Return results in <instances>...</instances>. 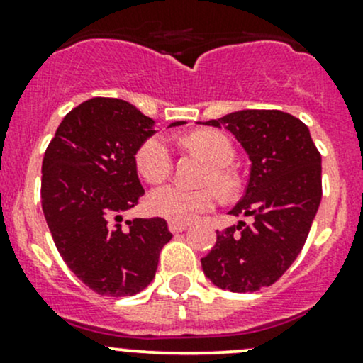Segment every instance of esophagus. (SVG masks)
I'll list each match as a JSON object with an SVG mask.
<instances>
[{
    "instance_id": "obj_1",
    "label": "esophagus",
    "mask_w": 363,
    "mask_h": 363,
    "mask_svg": "<svg viewBox=\"0 0 363 363\" xmlns=\"http://www.w3.org/2000/svg\"><path fill=\"white\" fill-rule=\"evenodd\" d=\"M169 230L172 233H182L188 230V224L184 223H169Z\"/></svg>"
}]
</instances>
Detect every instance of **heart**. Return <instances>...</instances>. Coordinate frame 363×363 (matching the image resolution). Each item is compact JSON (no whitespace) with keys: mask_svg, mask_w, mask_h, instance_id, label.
<instances>
[{"mask_svg":"<svg viewBox=\"0 0 363 363\" xmlns=\"http://www.w3.org/2000/svg\"><path fill=\"white\" fill-rule=\"evenodd\" d=\"M186 144L211 162L212 170H208L205 184H213L226 196L236 191L238 182L230 169L235 160V147L224 133L216 130L194 132L186 137ZM135 160L140 174L151 182L163 181L174 169L172 147L162 135H152L144 140ZM147 203L151 212L172 223H191L198 216L216 207L217 191L212 186L191 189L177 182H169L152 189Z\"/></svg>","mask_w":363,"mask_h":363,"instance_id":"obj_1","label":"heart"}]
</instances>
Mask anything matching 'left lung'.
Masks as SVG:
<instances>
[{"mask_svg": "<svg viewBox=\"0 0 363 363\" xmlns=\"http://www.w3.org/2000/svg\"><path fill=\"white\" fill-rule=\"evenodd\" d=\"M205 125L226 128L249 156L245 194L228 213L254 220L217 231L201 268L224 291L269 287L306 242L322 200V156L306 125L284 111L243 109Z\"/></svg>", "mask_w": 363, "mask_h": 363, "instance_id": "8db88e82", "label": "left lung"}]
</instances>
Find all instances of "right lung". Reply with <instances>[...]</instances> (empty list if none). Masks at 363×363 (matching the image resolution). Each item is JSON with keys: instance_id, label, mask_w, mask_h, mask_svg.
Instances as JSON below:
<instances>
[{"instance_id": "obj_1", "label": "right lung", "mask_w": 363, "mask_h": 363, "mask_svg": "<svg viewBox=\"0 0 363 363\" xmlns=\"http://www.w3.org/2000/svg\"><path fill=\"white\" fill-rule=\"evenodd\" d=\"M184 121H174L179 127ZM155 121L121 99L94 97L66 114L45 151L41 207L57 250L101 296L139 294L172 238L162 217L125 220L144 194L135 155Z\"/></svg>"}]
</instances>
